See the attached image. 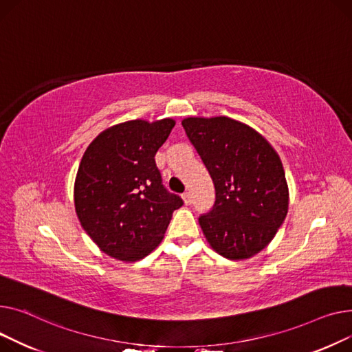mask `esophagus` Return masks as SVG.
Returning <instances> with one entry per match:
<instances>
[{
    "instance_id": "esophagus-1",
    "label": "esophagus",
    "mask_w": 352,
    "mask_h": 352,
    "mask_svg": "<svg viewBox=\"0 0 352 352\" xmlns=\"http://www.w3.org/2000/svg\"><path fill=\"white\" fill-rule=\"evenodd\" d=\"M182 199H183L184 204H190V203H192V196H190L189 192H184V193L182 195Z\"/></svg>"
}]
</instances>
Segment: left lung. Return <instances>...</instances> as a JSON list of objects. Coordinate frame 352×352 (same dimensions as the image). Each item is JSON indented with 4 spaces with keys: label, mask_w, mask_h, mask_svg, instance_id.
<instances>
[{
    "label": "left lung",
    "mask_w": 352,
    "mask_h": 352,
    "mask_svg": "<svg viewBox=\"0 0 352 352\" xmlns=\"http://www.w3.org/2000/svg\"><path fill=\"white\" fill-rule=\"evenodd\" d=\"M182 125L216 190L212 210L199 217L206 240L229 260L256 256L288 212L280 156L257 131L232 118H186Z\"/></svg>",
    "instance_id": "left-lung-1"
}]
</instances>
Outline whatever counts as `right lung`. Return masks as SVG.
Masks as SVG:
<instances>
[{
    "label": "right lung",
    "mask_w": 352,
    "mask_h": 352,
    "mask_svg": "<svg viewBox=\"0 0 352 352\" xmlns=\"http://www.w3.org/2000/svg\"><path fill=\"white\" fill-rule=\"evenodd\" d=\"M176 122L128 120L100 132L79 163L74 200L87 234L108 256L138 261L162 241L183 200L162 184L155 155Z\"/></svg>",
    "instance_id": "add662e5"
}]
</instances>
